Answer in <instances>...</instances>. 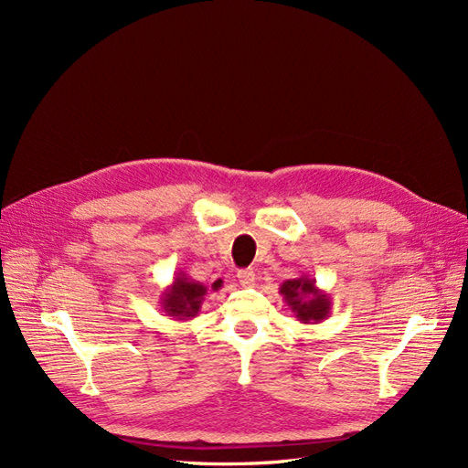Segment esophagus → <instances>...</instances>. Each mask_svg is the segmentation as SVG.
<instances>
[{"label": "esophagus", "mask_w": 468, "mask_h": 468, "mask_svg": "<svg viewBox=\"0 0 468 468\" xmlns=\"http://www.w3.org/2000/svg\"><path fill=\"white\" fill-rule=\"evenodd\" d=\"M236 277H238L239 285H242V287H251L253 282H256V273H253L251 269H239Z\"/></svg>", "instance_id": "34e87169"}]
</instances>
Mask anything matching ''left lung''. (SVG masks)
Instances as JSON below:
<instances>
[{
    "instance_id": "1",
    "label": "left lung",
    "mask_w": 468,
    "mask_h": 468,
    "mask_svg": "<svg viewBox=\"0 0 468 468\" xmlns=\"http://www.w3.org/2000/svg\"><path fill=\"white\" fill-rule=\"evenodd\" d=\"M279 292L301 324H320L328 318L332 310L330 294L316 287V279L306 275L285 281L279 287Z\"/></svg>"
}]
</instances>
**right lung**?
Listing matches in <instances>:
<instances>
[{"instance_id": "1", "label": "right lung", "mask_w": 468, "mask_h": 468, "mask_svg": "<svg viewBox=\"0 0 468 468\" xmlns=\"http://www.w3.org/2000/svg\"><path fill=\"white\" fill-rule=\"evenodd\" d=\"M207 287L187 277V273L179 271L169 285L162 292V310L165 316H172L174 320H191L199 314L201 304L207 296Z\"/></svg>"}]
</instances>
